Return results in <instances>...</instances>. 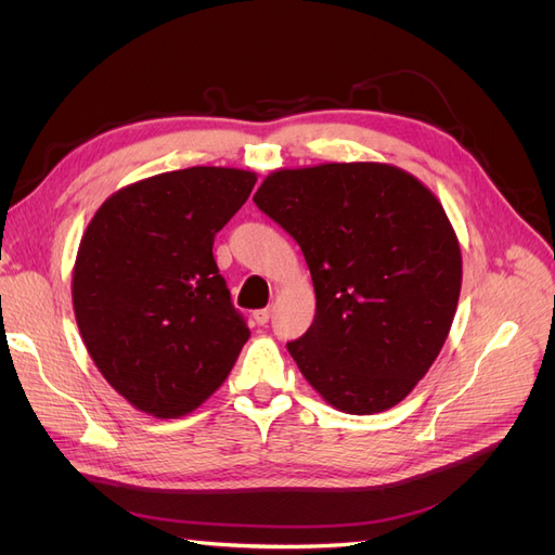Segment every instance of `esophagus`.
<instances>
[{"label": "esophagus", "mask_w": 555, "mask_h": 555, "mask_svg": "<svg viewBox=\"0 0 555 555\" xmlns=\"http://www.w3.org/2000/svg\"><path fill=\"white\" fill-rule=\"evenodd\" d=\"M255 322L259 324V326H263V324H268V319H271V308H263V310H257L255 314Z\"/></svg>", "instance_id": "esophagus-1"}]
</instances>
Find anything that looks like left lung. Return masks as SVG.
Here are the masks:
<instances>
[{"label":"left lung","instance_id":"8db88e82","mask_svg":"<svg viewBox=\"0 0 555 555\" xmlns=\"http://www.w3.org/2000/svg\"><path fill=\"white\" fill-rule=\"evenodd\" d=\"M255 204L300 245L317 310L287 343L335 410L375 414L438 359L461 294V247L440 201L389 164L354 162L268 176Z\"/></svg>","mask_w":555,"mask_h":555}]
</instances>
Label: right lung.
Wrapping results in <instances>:
<instances>
[{
  "label": "right lung",
  "instance_id": "obj_1",
  "mask_svg": "<svg viewBox=\"0 0 555 555\" xmlns=\"http://www.w3.org/2000/svg\"><path fill=\"white\" fill-rule=\"evenodd\" d=\"M255 182L222 166L159 173L115 192L88 224L74 268L76 322L99 373L133 408L188 414L236 363L249 328L212 243Z\"/></svg>",
  "mask_w": 555,
  "mask_h": 555
}]
</instances>
